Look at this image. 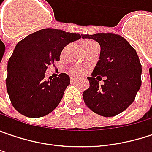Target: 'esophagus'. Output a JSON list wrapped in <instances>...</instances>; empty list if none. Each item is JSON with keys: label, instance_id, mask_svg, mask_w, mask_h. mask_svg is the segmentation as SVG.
<instances>
[{"label": "esophagus", "instance_id": "obj_1", "mask_svg": "<svg viewBox=\"0 0 152 152\" xmlns=\"http://www.w3.org/2000/svg\"><path fill=\"white\" fill-rule=\"evenodd\" d=\"M70 81H71V83H76L77 82V80H76V78H73V77H71Z\"/></svg>", "mask_w": 152, "mask_h": 152}]
</instances>
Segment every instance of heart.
<instances>
[{
	"mask_svg": "<svg viewBox=\"0 0 152 152\" xmlns=\"http://www.w3.org/2000/svg\"><path fill=\"white\" fill-rule=\"evenodd\" d=\"M98 45L94 42V41L92 40H85L83 42V44H82V47H83V50H88L89 48H92V47H94V46H97ZM67 49V47H65L64 50H63V52H64L65 50ZM69 71H70V73L72 74V75H74V76H81V75H83V74H84L85 72V69L83 68H80V67H72L69 69Z\"/></svg>",
	"mask_w": 152,
	"mask_h": 152,
	"instance_id": "obj_1",
	"label": "heart"
}]
</instances>
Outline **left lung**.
<instances>
[{"mask_svg": "<svg viewBox=\"0 0 152 152\" xmlns=\"http://www.w3.org/2000/svg\"><path fill=\"white\" fill-rule=\"evenodd\" d=\"M101 45L100 60L88 77L90 86L83 94L84 102L95 113L113 117L134 102L141 86L142 67L135 49L123 37L114 33L85 34ZM105 76L100 86L95 77Z\"/></svg>", "mask_w": 152, "mask_h": 152, "instance_id": "obj_1", "label": "left lung"}]
</instances>
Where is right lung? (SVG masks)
<instances>
[{
  "instance_id": "1",
  "label": "right lung",
  "mask_w": 152,
  "mask_h": 152,
  "mask_svg": "<svg viewBox=\"0 0 152 152\" xmlns=\"http://www.w3.org/2000/svg\"><path fill=\"white\" fill-rule=\"evenodd\" d=\"M83 37L76 32L45 28L33 32L14 48L7 64V90L14 108L26 117L47 115L58 106L69 76L45 77L49 65L60 60V54L68 44Z\"/></svg>"
}]
</instances>
